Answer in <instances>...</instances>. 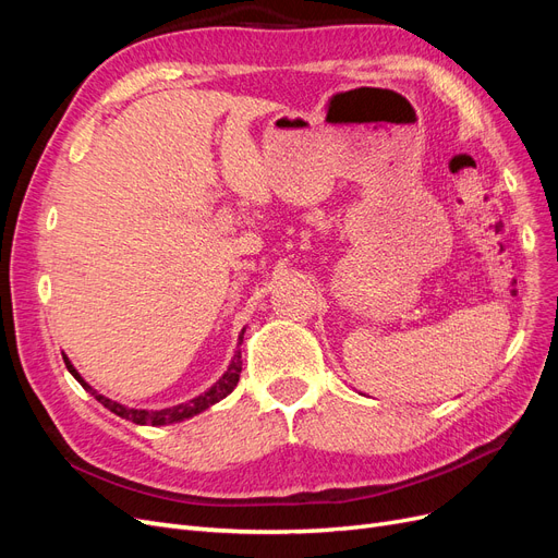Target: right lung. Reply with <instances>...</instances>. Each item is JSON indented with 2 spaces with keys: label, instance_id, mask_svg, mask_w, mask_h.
<instances>
[{
  "label": "right lung",
  "instance_id": "right-lung-1",
  "mask_svg": "<svg viewBox=\"0 0 558 558\" xmlns=\"http://www.w3.org/2000/svg\"><path fill=\"white\" fill-rule=\"evenodd\" d=\"M244 332H246V328H242V332H240V337H238L240 344H242V340H244ZM240 344H238V349H234V356H232V361H230L226 373H223L221 377H218V381L211 384L205 393H199V396H195V398H191V400H185V402H179V404H174V408H162V410H137V408H128V404H121V402H116V400L102 396V393L97 391V388H93L86 379H83V377L78 375V369L72 365L70 359L64 356V353H62V359H64L66 369H70V373H72V377H74L83 388H86V391H88L90 396H95L97 402H102L105 408H107L109 412H113L116 416H121V418H125V421H132V424H137V426H170V424H181V421H185V418H193V416L202 414L205 410H209L211 404L221 402L226 396H230V393L234 391V386H238L240 373H242V349H240Z\"/></svg>",
  "mask_w": 558,
  "mask_h": 558
}]
</instances>
